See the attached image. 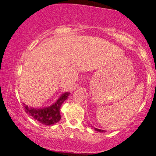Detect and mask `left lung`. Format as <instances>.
Segmentation results:
<instances>
[{"mask_svg": "<svg viewBox=\"0 0 156 156\" xmlns=\"http://www.w3.org/2000/svg\"><path fill=\"white\" fill-rule=\"evenodd\" d=\"M94 129L96 131H100V132H105V131H104V130H102V129H96V128H94Z\"/></svg>", "mask_w": 156, "mask_h": 156, "instance_id": "left-lung-1", "label": "left lung"}]
</instances>
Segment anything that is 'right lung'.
I'll return each instance as SVG.
<instances>
[{
  "label": "right lung",
  "mask_w": 156,
  "mask_h": 156,
  "mask_svg": "<svg viewBox=\"0 0 156 156\" xmlns=\"http://www.w3.org/2000/svg\"><path fill=\"white\" fill-rule=\"evenodd\" d=\"M69 94V93L62 94L56 103L45 109H32V108H29L27 106H25L24 104L25 112L31 116L34 120L38 121L43 125L49 126L52 125L58 122L61 118L60 112V107L63 102L67 100Z\"/></svg>",
  "instance_id": "1"
}]
</instances>
